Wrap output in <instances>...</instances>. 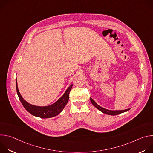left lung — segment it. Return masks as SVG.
I'll list each match as a JSON object with an SVG mask.
<instances>
[{"instance_id":"obj_1","label":"left lung","mask_w":153,"mask_h":153,"mask_svg":"<svg viewBox=\"0 0 153 153\" xmlns=\"http://www.w3.org/2000/svg\"><path fill=\"white\" fill-rule=\"evenodd\" d=\"M90 101L91 102L92 104L96 108H97L98 110L99 111H100L101 112L105 113V114H108V115H111V116H115V115H117V114H121L122 113H124V112H126L128 110H130V108H128V109H126V110H118V111H111V110H106V109H105L102 107H101L100 106H99V105H97L95 101L92 99L91 97H90Z\"/></svg>"}]
</instances>
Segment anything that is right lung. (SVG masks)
I'll use <instances>...</instances> for the list:
<instances>
[{
    "mask_svg": "<svg viewBox=\"0 0 153 153\" xmlns=\"http://www.w3.org/2000/svg\"><path fill=\"white\" fill-rule=\"evenodd\" d=\"M16 85L17 93L19 100H20L22 104L23 105L24 107L25 108V110L32 115L42 119L54 117L58 115L63 110L65 105L68 103L69 99V94L73 86V85L71 84L66 91L65 92L64 94L54 104L47 106H38L28 103L22 98L18 90L17 79L16 80Z\"/></svg>",
    "mask_w": 153,
    "mask_h": 153,
    "instance_id": "obj_1",
    "label": "right lung"
}]
</instances>
